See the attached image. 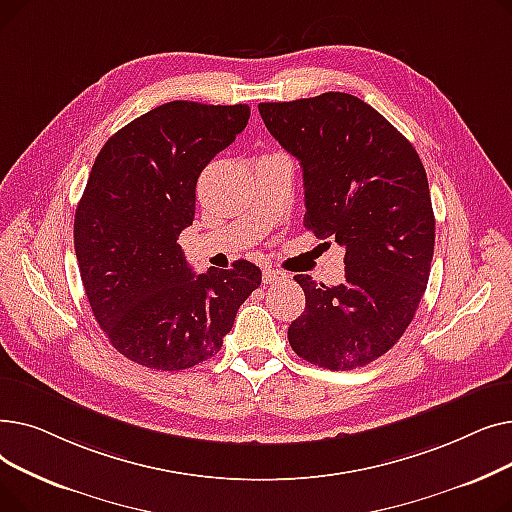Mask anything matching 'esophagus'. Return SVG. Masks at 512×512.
Listing matches in <instances>:
<instances>
[{
  "instance_id": "1",
  "label": "esophagus",
  "mask_w": 512,
  "mask_h": 512,
  "mask_svg": "<svg viewBox=\"0 0 512 512\" xmlns=\"http://www.w3.org/2000/svg\"><path fill=\"white\" fill-rule=\"evenodd\" d=\"M286 280V274L272 270V267H265L263 270V284H280Z\"/></svg>"
}]
</instances>
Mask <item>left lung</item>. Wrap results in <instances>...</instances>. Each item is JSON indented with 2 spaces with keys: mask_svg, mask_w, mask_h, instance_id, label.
Returning a JSON list of instances; mask_svg holds the SVG:
<instances>
[{
  "mask_svg": "<svg viewBox=\"0 0 512 512\" xmlns=\"http://www.w3.org/2000/svg\"><path fill=\"white\" fill-rule=\"evenodd\" d=\"M272 137L301 161L305 228L344 247V282L294 276L305 311L288 328L301 359L363 367L405 334L427 288L436 220L415 147L348 93L259 103Z\"/></svg>",
  "mask_w": 512,
  "mask_h": 512,
  "instance_id": "left-lung-1",
  "label": "left lung"
}]
</instances>
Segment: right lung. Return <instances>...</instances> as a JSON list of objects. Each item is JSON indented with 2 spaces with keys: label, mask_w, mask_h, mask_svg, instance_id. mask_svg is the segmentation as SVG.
Instances as JSON below:
<instances>
[{
  "label": "right lung",
  "mask_w": 512,
  "mask_h": 512,
  "mask_svg": "<svg viewBox=\"0 0 512 512\" xmlns=\"http://www.w3.org/2000/svg\"><path fill=\"white\" fill-rule=\"evenodd\" d=\"M251 107L170 101L101 147L74 215V251L91 311L120 355L149 369L195 367L222 348L261 284L240 259L193 274L178 236L195 220L197 180L245 130Z\"/></svg>",
  "instance_id": "add662e5"
}]
</instances>
